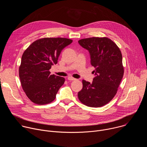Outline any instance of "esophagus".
I'll return each mask as SVG.
<instances>
[{"label": "esophagus", "instance_id": "obj_1", "mask_svg": "<svg viewBox=\"0 0 147 147\" xmlns=\"http://www.w3.org/2000/svg\"><path fill=\"white\" fill-rule=\"evenodd\" d=\"M67 80H68L69 81H73V80H75L76 78H74L72 77H69L67 78Z\"/></svg>", "mask_w": 147, "mask_h": 147}]
</instances>
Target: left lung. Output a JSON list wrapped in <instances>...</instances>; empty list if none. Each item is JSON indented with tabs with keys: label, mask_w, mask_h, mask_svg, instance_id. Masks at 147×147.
Wrapping results in <instances>:
<instances>
[{
	"label": "left lung",
	"mask_w": 147,
	"mask_h": 147,
	"mask_svg": "<svg viewBox=\"0 0 147 147\" xmlns=\"http://www.w3.org/2000/svg\"><path fill=\"white\" fill-rule=\"evenodd\" d=\"M78 42L88 51L95 76L92 83L82 80L83 87L78 92V99L87 107H103L115 96L123 76L121 51L113 41L107 37L84 38Z\"/></svg>",
	"instance_id": "obj_1"
}]
</instances>
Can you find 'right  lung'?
Wrapping results in <instances>:
<instances>
[{
    "instance_id": "add662e5",
    "label": "right lung",
    "mask_w": 147,
    "mask_h": 147,
    "mask_svg": "<svg viewBox=\"0 0 147 147\" xmlns=\"http://www.w3.org/2000/svg\"><path fill=\"white\" fill-rule=\"evenodd\" d=\"M72 42L65 38H41L24 52L19 77L24 91L34 103L45 105L55 100L65 79L50 74L49 70L57 64L61 51Z\"/></svg>"
}]
</instances>
